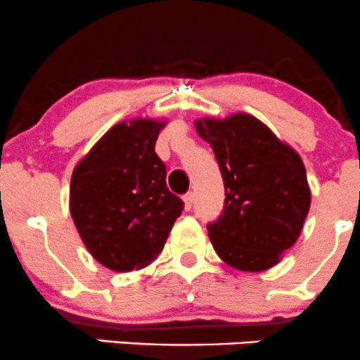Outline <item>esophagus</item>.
I'll return each mask as SVG.
<instances>
[{
  "label": "esophagus",
  "mask_w": 360,
  "mask_h": 360,
  "mask_svg": "<svg viewBox=\"0 0 360 360\" xmlns=\"http://www.w3.org/2000/svg\"><path fill=\"white\" fill-rule=\"evenodd\" d=\"M183 200H184V207H186V210H190L191 207H193V193L188 191V193L183 197Z\"/></svg>",
  "instance_id": "esophagus-1"
}]
</instances>
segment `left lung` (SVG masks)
<instances>
[{"mask_svg": "<svg viewBox=\"0 0 360 360\" xmlns=\"http://www.w3.org/2000/svg\"><path fill=\"white\" fill-rule=\"evenodd\" d=\"M224 183V207L207 224L217 256L242 271H263L292 248L310 209V188L300 155L264 123L238 112L198 120Z\"/></svg>", "mask_w": 360, "mask_h": 360, "instance_id": "1", "label": "left lung"}]
</instances>
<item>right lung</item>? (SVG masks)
Returning a JSON list of instances; mask_svg holds the SVG:
<instances>
[{
	"instance_id": "add662e5",
	"label": "right lung",
	"mask_w": 360,
	"mask_h": 360,
	"mask_svg": "<svg viewBox=\"0 0 360 360\" xmlns=\"http://www.w3.org/2000/svg\"><path fill=\"white\" fill-rule=\"evenodd\" d=\"M163 122L111 127L76 165L69 210L89 252L115 271L144 268L162 252L184 202L169 191L155 153Z\"/></svg>"
}]
</instances>
